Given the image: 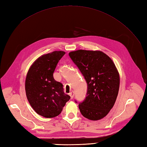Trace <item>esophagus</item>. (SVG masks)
Listing matches in <instances>:
<instances>
[{
	"instance_id": "34e87169",
	"label": "esophagus",
	"mask_w": 147,
	"mask_h": 147,
	"mask_svg": "<svg viewBox=\"0 0 147 147\" xmlns=\"http://www.w3.org/2000/svg\"><path fill=\"white\" fill-rule=\"evenodd\" d=\"M69 95L71 96V98H73L74 97V92H71L70 93H69Z\"/></svg>"
}]
</instances>
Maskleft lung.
Listing matches in <instances>:
<instances>
[{
	"label": "left lung",
	"instance_id": "left-lung-1",
	"mask_svg": "<svg viewBox=\"0 0 147 147\" xmlns=\"http://www.w3.org/2000/svg\"><path fill=\"white\" fill-rule=\"evenodd\" d=\"M69 55L87 84L86 97L79 104L81 113L92 121L102 119L113 107L119 88V75L115 64L101 51L78 50Z\"/></svg>",
	"mask_w": 147,
	"mask_h": 147
}]
</instances>
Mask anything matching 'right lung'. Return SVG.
I'll return each instance as SVG.
<instances>
[{
	"label": "right lung",
	"mask_w": 147,
	"mask_h": 147,
	"mask_svg": "<svg viewBox=\"0 0 147 147\" xmlns=\"http://www.w3.org/2000/svg\"><path fill=\"white\" fill-rule=\"evenodd\" d=\"M64 54L63 51H54L42 55L27 73L25 90L28 100L34 111L44 117L57 116L71 98L64 93L63 85L53 76Z\"/></svg>",
	"instance_id": "obj_1"
}]
</instances>
